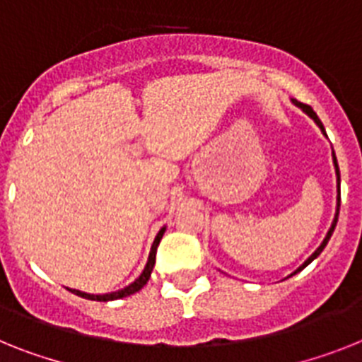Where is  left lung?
<instances>
[{"label":"left lung","instance_id":"1","mask_svg":"<svg viewBox=\"0 0 362 362\" xmlns=\"http://www.w3.org/2000/svg\"><path fill=\"white\" fill-rule=\"evenodd\" d=\"M292 103H294L296 107H300L301 110H303V112H305L307 116H310V118H313V120H315V124L318 125V127H320L322 129V133L325 134V129H324V125H322V122H320V118H318V116H316V112L313 109H310L309 105H305V103H301V101H298V100H292ZM333 164H335V172H337V181H339V185H340V172H339V163H337V157H335V151H333ZM339 209H340V190H339V198H337V213H335V218H333V223H331V228H329V231H327V235H325V238H324V242H322L320 246L316 247V252L313 253V255L309 257V259H307L305 262H303V264H301L300 268H298V270L296 272H292L291 276H296V274H298V272H301L303 270V268L307 267V264H310V262L315 261L316 257L320 255L322 252H324V247H325V244H327V242H329V238H331V235H333V231H335V226H337V222H339Z\"/></svg>","mask_w":362,"mask_h":362}]
</instances>
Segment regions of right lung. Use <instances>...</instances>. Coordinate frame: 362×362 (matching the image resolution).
I'll list each match as a JSON object with an SVG mask.
<instances>
[{"instance_id":"right-lung-1","label":"right lung","mask_w":362,"mask_h":362,"mask_svg":"<svg viewBox=\"0 0 362 362\" xmlns=\"http://www.w3.org/2000/svg\"><path fill=\"white\" fill-rule=\"evenodd\" d=\"M164 231H166V228H163L159 233H157V237H155L153 244H151V252H149L148 262H146L144 270H142V274H140V276L136 277L131 285H127L125 288H122V291L109 292V294H86V292L76 291V288H70V292H74L76 296H81V298H86V300H92V301L120 300V298H125V296H131L134 294V292H139L140 288L148 283L149 277H151V272H153V267H155V255H157V246H159V242L160 238H163Z\"/></svg>"}]
</instances>
